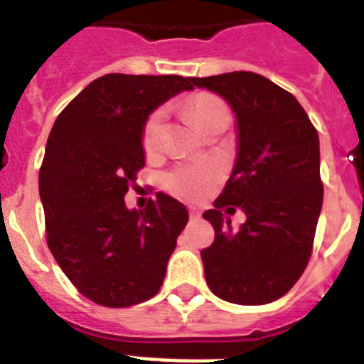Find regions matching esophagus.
<instances>
[{"mask_svg":"<svg viewBox=\"0 0 364 364\" xmlns=\"http://www.w3.org/2000/svg\"><path fill=\"white\" fill-rule=\"evenodd\" d=\"M188 214H190V219H198L199 215H201V212H199L198 208H196V206H190Z\"/></svg>","mask_w":364,"mask_h":364,"instance_id":"1","label":"esophagus"}]
</instances>
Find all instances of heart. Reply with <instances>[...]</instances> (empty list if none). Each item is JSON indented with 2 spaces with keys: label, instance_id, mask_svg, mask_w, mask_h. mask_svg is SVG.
I'll return each mask as SVG.
<instances>
[{
  "label": "heart",
  "instance_id": "heart-1",
  "mask_svg": "<svg viewBox=\"0 0 364 364\" xmlns=\"http://www.w3.org/2000/svg\"><path fill=\"white\" fill-rule=\"evenodd\" d=\"M185 112L198 130H201L208 121L215 119V117L228 116L227 105L212 94H198V96L190 97L185 103ZM163 119H165L163 109L154 110L146 117L141 132V143L146 154H154L159 149ZM219 179H221V168L215 163L205 161L174 168L165 176L163 185L168 192L179 196V198L201 199L210 192V188Z\"/></svg>",
  "mask_w": 364,
  "mask_h": 364
}]
</instances>
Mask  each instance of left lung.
<instances>
[{
    "mask_svg": "<svg viewBox=\"0 0 364 364\" xmlns=\"http://www.w3.org/2000/svg\"><path fill=\"white\" fill-rule=\"evenodd\" d=\"M230 105L237 158L214 208L203 218L215 230L201 250L205 279L221 299L264 304L296 284L312 254L323 206L319 136L299 101L254 72L188 77ZM241 208L247 221L232 231Z\"/></svg>",
    "mask_w": 364,
    "mask_h": 364,
    "instance_id": "left-lung-1",
    "label": "left lung"
}]
</instances>
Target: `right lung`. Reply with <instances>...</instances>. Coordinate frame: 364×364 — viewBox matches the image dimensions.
Wrapping results in <instances>:
<instances>
[{
	"mask_svg": "<svg viewBox=\"0 0 364 364\" xmlns=\"http://www.w3.org/2000/svg\"><path fill=\"white\" fill-rule=\"evenodd\" d=\"M190 88L183 76L107 74L65 107L48 134L39 168L47 245L94 303L125 309L161 288L188 212L163 192L145 210H129L125 194L145 166L146 117Z\"/></svg>",
	"mask_w": 364,
	"mask_h": 364,
	"instance_id": "add662e5",
	"label": "right lung"
}]
</instances>
